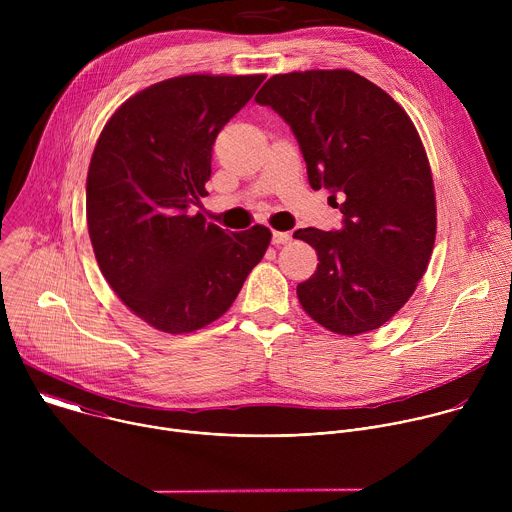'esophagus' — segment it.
<instances>
[{
	"label": "esophagus",
	"mask_w": 512,
	"mask_h": 512,
	"mask_svg": "<svg viewBox=\"0 0 512 512\" xmlns=\"http://www.w3.org/2000/svg\"><path fill=\"white\" fill-rule=\"evenodd\" d=\"M291 241V235L289 233H281V231H273V237H271V243L275 245V247H279V245H287Z\"/></svg>",
	"instance_id": "34e87169"
}]
</instances>
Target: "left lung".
Instances as JSON below:
<instances>
[{
	"label": "left lung",
	"instance_id": "1",
	"mask_svg": "<svg viewBox=\"0 0 512 512\" xmlns=\"http://www.w3.org/2000/svg\"><path fill=\"white\" fill-rule=\"evenodd\" d=\"M255 101L291 127L310 186L344 216L338 231L294 233L320 261L298 285L302 308L342 336L381 328L413 296L435 243L433 180L413 121L344 68L275 75Z\"/></svg>",
	"mask_w": 512,
	"mask_h": 512
}]
</instances>
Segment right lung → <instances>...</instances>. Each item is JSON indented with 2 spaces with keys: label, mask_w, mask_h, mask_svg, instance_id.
Returning <instances> with one entry per match:
<instances>
[{
  "label": "right lung",
  "mask_w": 512,
  "mask_h": 512,
  "mask_svg": "<svg viewBox=\"0 0 512 512\" xmlns=\"http://www.w3.org/2000/svg\"><path fill=\"white\" fill-rule=\"evenodd\" d=\"M263 75H184L129 97L105 123L87 176L101 273L143 322L186 334L221 318L271 231L225 233L188 210L206 196L214 139Z\"/></svg>",
  "instance_id": "add662e5"
}]
</instances>
